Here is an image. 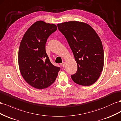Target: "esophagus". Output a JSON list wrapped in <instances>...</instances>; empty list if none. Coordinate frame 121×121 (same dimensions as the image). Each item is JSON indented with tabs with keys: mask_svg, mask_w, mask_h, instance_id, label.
Wrapping results in <instances>:
<instances>
[{
	"mask_svg": "<svg viewBox=\"0 0 121 121\" xmlns=\"http://www.w3.org/2000/svg\"><path fill=\"white\" fill-rule=\"evenodd\" d=\"M61 65H62V66L63 67H64L65 66V62H63L61 64Z\"/></svg>",
	"mask_w": 121,
	"mask_h": 121,
	"instance_id": "obj_1",
	"label": "esophagus"
}]
</instances>
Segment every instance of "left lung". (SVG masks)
I'll list each match as a JSON object with an SVG mask.
<instances>
[{
  "instance_id": "obj_1",
  "label": "left lung",
  "mask_w": 121,
  "mask_h": 121,
  "mask_svg": "<svg viewBox=\"0 0 121 121\" xmlns=\"http://www.w3.org/2000/svg\"><path fill=\"white\" fill-rule=\"evenodd\" d=\"M58 29L66 38L78 65L71 75L74 82L90 86L97 81L104 65V51L100 39L89 24L78 21L58 24Z\"/></svg>"
}]
</instances>
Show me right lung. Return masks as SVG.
<instances>
[{
    "label": "right lung",
    "mask_w": 121,
    "mask_h": 121,
    "mask_svg": "<svg viewBox=\"0 0 121 121\" xmlns=\"http://www.w3.org/2000/svg\"><path fill=\"white\" fill-rule=\"evenodd\" d=\"M57 29L54 24L39 21L26 31L21 41L20 71L27 83L35 88L43 89L51 85L60 69L51 63L46 51L47 39Z\"/></svg>",
    "instance_id": "add662e5"
}]
</instances>
